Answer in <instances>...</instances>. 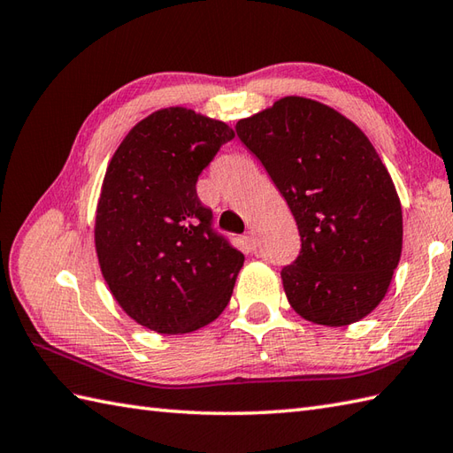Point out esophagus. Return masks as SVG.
Listing matches in <instances>:
<instances>
[{
  "label": "esophagus",
  "instance_id": "esophagus-1",
  "mask_svg": "<svg viewBox=\"0 0 453 453\" xmlns=\"http://www.w3.org/2000/svg\"><path fill=\"white\" fill-rule=\"evenodd\" d=\"M246 244H248L250 250H252V252H256V250H257V236H256L254 230H250V233L246 234Z\"/></svg>",
  "mask_w": 453,
  "mask_h": 453
}]
</instances>
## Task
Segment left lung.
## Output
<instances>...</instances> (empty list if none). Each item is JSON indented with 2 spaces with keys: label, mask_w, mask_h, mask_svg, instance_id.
I'll return each instance as SVG.
<instances>
[{
  "label": "left lung",
  "mask_w": 453,
  "mask_h": 453,
  "mask_svg": "<svg viewBox=\"0 0 453 453\" xmlns=\"http://www.w3.org/2000/svg\"><path fill=\"white\" fill-rule=\"evenodd\" d=\"M293 213L303 250L280 271L288 304L311 324L341 327L384 300L403 248V213L374 145L337 110L283 96L238 119Z\"/></svg>",
  "instance_id": "left-lung-1"
}]
</instances>
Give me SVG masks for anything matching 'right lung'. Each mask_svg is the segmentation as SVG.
Here are the masks:
<instances>
[{
    "label": "right lung",
    "instance_id": "1",
    "mask_svg": "<svg viewBox=\"0 0 453 453\" xmlns=\"http://www.w3.org/2000/svg\"><path fill=\"white\" fill-rule=\"evenodd\" d=\"M233 127L168 106L137 122L106 168L95 250L114 300L139 326L192 334L228 304L244 254L211 228L196 182Z\"/></svg>",
    "mask_w": 453,
    "mask_h": 453
}]
</instances>
